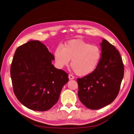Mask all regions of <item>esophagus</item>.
<instances>
[{
    "label": "esophagus",
    "mask_w": 134,
    "mask_h": 134,
    "mask_svg": "<svg viewBox=\"0 0 134 134\" xmlns=\"http://www.w3.org/2000/svg\"><path fill=\"white\" fill-rule=\"evenodd\" d=\"M69 78L70 80H73L74 78V77L72 74H69Z\"/></svg>",
    "instance_id": "34e87169"
}]
</instances>
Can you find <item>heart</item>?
Returning a JSON list of instances; mask_svg holds the SVG:
<instances>
[{
    "label": "heart",
    "mask_w": 134,
    "mask_h": 134,
    "mask_svg": "<svg viewBox=\"0 0 134 134\" xmlns=\"http://www.w3.org/2000/svg\"><path fill=\"white\" fill-rule=\"evenodd\" d=\"M54 56L57 66L62 69L69 64L76 74L85 76L95 70L101 58L99 47L80 39H72L65 43L63 48L55 49Z\"/></svg>",
    "instance_id": "obj_1"
}]
</instances>
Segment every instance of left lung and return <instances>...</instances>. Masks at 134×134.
<instances>
[{
    "instance_id": "1",
    "label": "left lung",
    "mask_w": 134,
    "mask_h": 134,
    "mask_svg": "<svg viewBox=\"0 0 134 134\" xmlns=\"http://www.w3.org/2000/svg\"><path fill=\"white\" fill-rule=\"evenodd\" d=\"M101 58L95 70L77 78L78 96L88 109L97 110L110 104L119 94L124 67L119 52L103 39Z\"/></svg>"
}]
</instances>
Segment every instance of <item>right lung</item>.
I'll return each mask as SVG.
<instances>
[{
  "mask_svg": "<svg viewBox=\"0 0 134 134\" xmlns=\"http://www.w3.org/2000/svg\"><path fill=\"white\" fill-rule=\"evenodd\" d=\"M46 46L30 41L17 48L10 67L13 91L24 106L35 111L51 109L58 101L69 75L52 64Z\"/></svg>",
  "mask_w": 134,
  "mask_h": 134,
  "instance_id": "1",
  "label": "right lung"
}]
</instances>
